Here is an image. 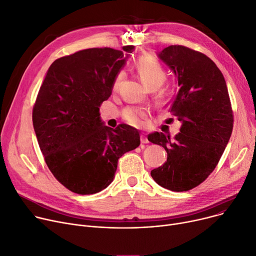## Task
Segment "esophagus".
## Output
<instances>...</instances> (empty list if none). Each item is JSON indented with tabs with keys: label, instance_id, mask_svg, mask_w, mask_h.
<instances>
[{
	"label": "esophagus",
	"instance_id": "34e87169",
	"mask_svg": "<svg viewBox=\"0 0 256 256\" xmlns=\"http://www.w3.org/2000/svg\"><path fill=\"white\" fill-rule=\"evenodd\" d=\"M140 142H142V144H148V142L146 135L144 133H142V134H140Z\"/></svg>",
	"mask_w": 256,
	"mask_h": 256
}]
</instances>
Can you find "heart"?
<instances>
[{
	"label": "heart",
	"mask_w": 256,
	"mask_h": 256,
	"mask_svg": "<svg viewBox=\"0 0 256 256\" xmlns=\"http://www.w3.org/2000/svg\"><path fill=\"white\" fill-rule=\"evenodd\" d=\"M135 70H136L138 76L140 78L144 84L150 90H157L166 80V71L164 67L151 56H140L134 64ZM124 71H118L114 78L112 90L116 91L120 82L124 78ZM148 110L146 108L140 106H128L123 112V118L127 123L132 126L140 127L144 124L146 118L148 116Z\"/></svg>",
	"instance_id": "heart-1"
}]
</instances>
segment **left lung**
Wrapping results in <instances>:
<instances>
[{"label":"left lung","instance_id":"1","mask_svg":"<svg viewBox=\"0 0 256 256\" xmlns=\"http://www.w3.org/2000/svg\"><path fill=\"white\" fill-rule=\"evenodd\" d=\"M174 73L178 90L168 110L182 123L174 138L162 132L148 140L162 146L168 160L151 172L154 181L172 191H188L211 174L224 152L234 114L223 74L206 54L183 45L158 54Z\"/></svg>","mask_w":256,"mask_h":256}]
</instances>
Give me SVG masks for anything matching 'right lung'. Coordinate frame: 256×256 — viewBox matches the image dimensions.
I'll use <instances>...</instances> for the list:
<instances>
[{
    "instance_id": "1",
    "label": "right lung",
    "mask_w": 256,
    "mask_h": 256,
    "mask_svg": "<svg viewBox=\"0 0 256 256\" xmlns=\"http://www.w3.org/2000/svg\"><path fill=\"white\" fill-rule=\"evenodd\" d=\"M134 50L88 48L50 65L33 108L44 160L58 181L78 194H94L114 178L118 160L140 144L126 124L104 126L99 108L112 95L116 74Z\"/></svg>"
}]
</instances>
